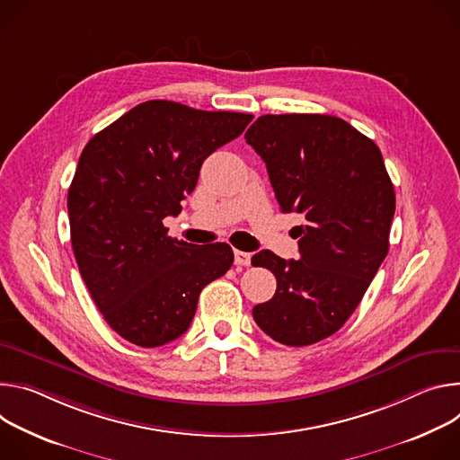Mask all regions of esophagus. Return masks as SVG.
Masks as SVG:
<instances>
[{
	"mask_svg": "<svg viewBox=\"0 0 460 460\" xmlns=\"http://www.w3.org/2000/svg\"><path fill=\"white\" fill-rule=\"evenodd\" d=\"M234 263L237 267H248L250 265V253L243 252V250H235L234 252Z\"/></svg>",
	"mask_w": 460,
	"mask_h": 460,
	"instance_id": "1",
	"label": "esophagus"
}]
</instances>
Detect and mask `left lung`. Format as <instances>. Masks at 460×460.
Instances as JSON below:
<instances>
[{"label":"left lung","instance_id":"8db88e82","mask_svg":"<svg viewBox=\"0 0 460 460\" xmlns=\"http://www.w3.org/2000/svg\"><path fill=\"white\" fill-rule=\"evenodd\" d=\"M267 164L279 208L305 219L299 260L252 258L278 288L252 316L272 340L303 347L334 334L358 307L389 250L394 190L378 146L331 115H263L244 133Z\"/></svg>","mask_w":460,"mask_h":460}]
</instances>
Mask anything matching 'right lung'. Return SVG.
<instances>
[{
	"label": "right lung",
	"instance_id": "right-lung-1",
	"mask_svg": "<svg viewBox=\"0 0 460 460\" xmlns=\"http://www.w3.org/2000/svg\"><path fill=\"white\" fill-rule=\"evenodd\" d=\"M253 117L149 100L84 147L67 212L75 258L108 325L138 347L184 334L200 290L234 263L226 243L197 246L168 235L208 155Z\"/></svg>",
	"mask_w": 460,
	"mask_h": 460
}]
</instances>
